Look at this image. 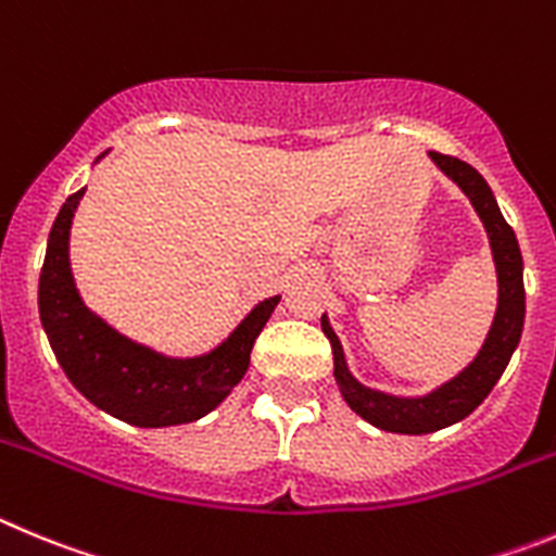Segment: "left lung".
<instances>
[{"mask_svg":"<svg viewBox=\"0 0 556 556\" xmlns=\"http://www.w3.org/2000/svg\"><path fill=\"white\" fill-rule=\"evenodd\" d=\"M429 154L463 188L465 197L471 199L479 218L484 222L498 271V309L477 359L459 377H454L452 382H446L443 388H438L424 399L388 396V393L363 388L357 379H352V374L346 371L343 349H340L338 338H334L332 327H329L327 315H321V329L329 338V346H332L334 382H338L340 393H343V399H346L354 413L363 415L365 421L384 429V432L427 434L434 432V429L448 427V424L463 421L465 415L473 413L484 402L490 390H493V384L498 382L504 368H507L509 357H513L515 346L521 340L523 309H527V302H523L521 249H518L513 227L504 222L502 210H498L496 199L490 193L482 174L468 166V163H463L459 157H452V154Z\"/></svg>","mask_w":556,"mask_h":556,"instance_id":"left-lung-1","label":"left lung"}]
</instances>
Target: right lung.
Returning a JSON list of instances; mask_svg holds the SVG:
<instances>
[{"label":"right lung","mask_w":556,"mask_h":556,"mask_svg":"<svg viewBox=\"0 0 556 556\" xmlns=\"http://www.w3.org/2000/svg\"><path fill=\"white\" fill-rule=\"evenodd\" d=\"M77 191L60 207L49 232L38 282V307L52 352L66 377L88 402L135 427L191 424L216 409L249 368L254 340L271 318L279 296L260 302L216 352L193 359H168L99 321L79 302L68 268V229Z\"/></svg>","instance_id":"1"}]
</instances>
